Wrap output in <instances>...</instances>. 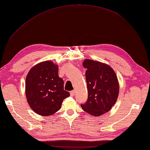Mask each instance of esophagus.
Returning <instances> with one entry per match:
<instances>
[{"label":"esophagus","mask_w":150,"mask_h":150,"mask_svg":"<svg viewBox=\"0 0 150 150\" xmlns=\"http://www.w3.org/2000/svg\"><path fill=\"white\" fill-rule=\"evenodd\" d=\"M75 91H71V92H70V95H71V97H73L75 96Z\"/></svg>","instance_id":"1"}]
</instances>
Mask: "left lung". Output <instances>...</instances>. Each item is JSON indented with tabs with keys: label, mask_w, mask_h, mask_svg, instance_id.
I'll list each match as a JSON object with an SVG mask.
<instances>
[{
	"label": "left lung",
	"mask_w": 150,
	"mask_h": 150,
	"mask_svg": "<svg viewBox=\"0 0 150 150\" xmlns=\"http://www.w3.org/2000/svg\"><path fill=\"white\" fill-rule=\"evenodd\" d=\"M83 66L87 69L88 99L81 107L91 115L98 117L108 112L117 101L120 91L117 77L110 66L99 61L86 59Z\"/></svg>",
	"instance_id": "obj_1"
}]
</instances>
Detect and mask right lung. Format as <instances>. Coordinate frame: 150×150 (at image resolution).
<instances>
[{
    "label": "right lung",
    "instance_id": "add662e5",
    "mask_svg": "<svg viewBox=\"0 0 150 150\" xmlns=\"http://www.w3.org/2000/svg\"><path fill=\"white\" fill-rule=\"evenodd\" d=\"M59 67L51 61L37 64L28 71L25 81L27 100L35 113L53 115L61 108L63 99L70 96L64 90V81L58 75Z\"/></svg>",
    "mask_w": 150,
    "mask_h": 150
}]
</instances>
